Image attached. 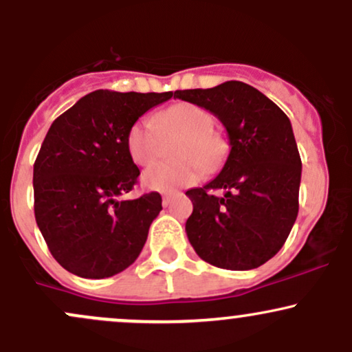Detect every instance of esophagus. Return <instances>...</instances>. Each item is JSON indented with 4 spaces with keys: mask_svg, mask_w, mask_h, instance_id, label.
Here are the masks:
<instances>
[{
    "mask_svg": "<svg viewBox=\"0 0 352 352\" xmlns=\"http://www.w3.org/2000/svg\"><path fill=\"white\" fill-rule=\"evenodd\" d=\"M172 199H173L172 193H165V195L162 197V205H164V207H168V205L172 204Z\"/></svg>",
    "mask_w": 352,
    "mask_h": 352,
    "instance_id": "obj_1",
    "label": "esophagus"
}]
</instances>
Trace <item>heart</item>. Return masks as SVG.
Returning a JSON list of instances; mask_svg holds the SVG:
<instances>
[{"instance_id": "b5f03b06", "label": "heart", "mask_w": 352, "mask_h": 352, "mask_svg": "<svg viewBox=\"0 0 352 352\" xmlns=\"http://www.w3.org/2000/svg\"><path fill=\"white\" fill-rule=\"evenodd\" d=\"M215 117L207 109L190 102L173 104L152 117H142L127 132V152L137 165L155 162L164 148V140L177 139L172 148L175 162L155 164L142 173V185L155 192L195 184L204 168L212 170L223 162L227 145L213 132Z\"/></svg>"}]
</instances>
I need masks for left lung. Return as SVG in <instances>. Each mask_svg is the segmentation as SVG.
<instances>
[{
  "label": "left lung",
  "mask_w": 352,
  "mask_h": 352,
  "mask_svg": "<svg viewBox=\"0 0 352 352\" xmlns=\"http://www.w3.org/2000/svg\"><path fill=\"white\" fill-rule=\"evenodd\" d=\"M173 98L218 117L232 147L215 179L185 193L193 204L185 223L190 245L218 268H258L280 252L298 217L301 159L292 122L240 80L175 91ZM212 189L224 195L213 196Z\"/></svg>",
  "instance_id": "1"
}]
</instances>
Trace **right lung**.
<instances>
[{
  "mask_svg": "<svg viewBox=\"0 0 352 352\" xmlns=\"http://www.w3.org/2000/svg\"><path fill=\"white\" fill-rule=\"evenodd\" d=\"M172 96L99 89L51 124L34 162V217L51 254L69 273L114 276L142 252L162 197L119 200L140 173L125 139L140 116Z\"/></svg>",
  "mask_w": 352,
  "mask_h": 352,
  "instance_id": "obj_1",
  "label": "right lung"
}]
</instances>
